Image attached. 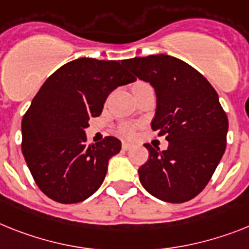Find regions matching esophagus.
Masks as SVG:
<instances>
[{
	"instance_id": "esophagus-1",
	"label": "esophagus",
	"mask_w": 249,
	"mask_h": 249,
	"mask_svg": "<svg viewBox=\"0 0 249 249\" xmlns=\"http://www.w3.org/2000/svg\"><path fill=\"white\" fill-rule=\"evenodd\" d=\"M121 147H123V149H124V150H129V149H131V148H133V144L128 143V142H124Z\"/></svg>"
}]
</instances>
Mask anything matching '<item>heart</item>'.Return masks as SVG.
Masks as SVG:
<instances>
[{
  "label": "heart",
  "mask_w": 249,
  "mask_h": 249,
  "mask_svg": "<svg viewBox=\"0 0 249 249\" xmlns=\"http://www.w3.org/2000/svg\"><path fill=\"white\" fill-rule=\"evenodd\" d=\"M147 83H144V82H138L137 85L134 86V89L135 87H141V86H145ZM120 131H121V134L125 135V137H131L133 135V131H134V129H133V126L129 124H125L123 125L120 128Z\"/></svg>",
  "instance_id": "1"
}]
</instances>
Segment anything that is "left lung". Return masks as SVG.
I'll return each mask as SVG.
<instances>
[{"label":"left lung","mask_w":249,"mask_h":249,"mask_svg":"<svg viewBox=\"0 0 249 249\" xmlns=\"http://www.w3.org/2000/svg\"><path fill=\"white\" fill-rule=\"evenodd\" d=\"M121 63L154 87L157 108L152 129L168 141L162 152L144 144L149 158L138 170L141 183L162 201L194 199L205 189L227 147L228 118L218 93L201 73L171 55L131 58Z\"/></svg>","instance_id":"obj_1"}]
</instances>
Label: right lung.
Instances as JSON below:
<instances>
[{"mask_svg":"<svg viewBox=\"0 0 249 249\" xmlns=\"http://www.w3.org/2000/svg\"><path fill=\"white\" fill-rule=\"evenodd\" d=\"M134 81L120 62L79 58L44 82L22 118L21 149L49 199L76 204L99 190L121 142L106 137L89 144L85 129L89 119L101 115L111 91Z\"/></svg>","mask_w":249,"mask_h":249,"instance_id":"right-lung-1","label":"right lung"}]
</instances>
